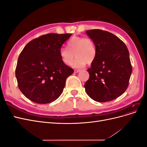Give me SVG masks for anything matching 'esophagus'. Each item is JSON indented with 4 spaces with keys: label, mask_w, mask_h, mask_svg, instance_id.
I'll return each instance as SVG.
<instances>
[{
    "label": "esophagus",
    "mask_w": 147,
    "mask_h": 147,
    "mask_svg": "<svg viewBox=\"0 0 147 147\" xmlns=\"http://www.w3.org/2000/svg\"><path fill=\"white\" fill-rule=\"evenodd\" d=\"M80 70H77V69H75V70H74V72L75 73H78V72H80Z\"/></svg>",
    "instance_id": "obj_1"
}]
</instances>
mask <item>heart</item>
<instances>
[{
  "label": "heart",
  "instance_id": "1",
  "mask_svg": "<svg viewBox=\"0 0 147 147\" xmlns=\"http://www.w3.org/2000/svg\"><path fill=\"white\" fill-rule=\"evenodd\" d=\"M66 48L59 50V56L63 63L67 65L72 64L75 68H82L94 61L97 55V48L94 42L90 37L74 36L66 43Z\"/></svg>",
  "mask_w": 147,
  "mask_h": 147
}]
</instances>
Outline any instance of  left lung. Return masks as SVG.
<instances>
[{
	"label": "left lung",
	"instance_id": "1",
	"mask_svg": "<svg viewBox=\"0 0 147 147\" xmlns=\"http://www.w3.org/2000/svg\"><path fill=\"white\" fill-rule=\"evenodd\" d=\"M86 34L94 42L97 55L88 69L90 77L84 84L92 99L105 102L123 94L129 85L132 65L128 49L122 40L108 31L91 29Z\"/></svg>",
	"mask_w": 147,
	"mask_h": 147
}]
</instances>
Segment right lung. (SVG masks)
<instances>
[{
	"label": "right lung",
	"instance_id": "right-lung-1",
	"mask_svg": "<svg viewBox=\"0 0 147 147\" xmlns=\"http://www.w3.org/2000/svg\"><path fill=\"white\" fill-rule=\"evenodd\" d=\"M70 34L43 35L29 42L21 52L15 70L21 92L37 104H48L61 94L67 78L74 72L59 56Z\"/></svg>",
	"mask_w": 147,
	"mask_h": 147
}]
</instances>
